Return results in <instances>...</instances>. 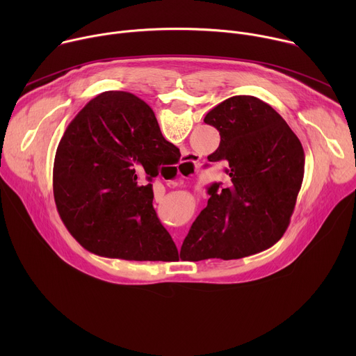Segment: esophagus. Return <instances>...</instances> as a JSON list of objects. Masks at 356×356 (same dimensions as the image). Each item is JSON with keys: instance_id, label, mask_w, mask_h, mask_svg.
<instances>
[{"instance_id": "esophagus-1", "label": "esophagus", "mask_w": 356, "mask_h": 356, "mask_svg": "<svg viewBox=\"0 0 356 356\" xmlns=\"http://www.w3.org/2000/svg\"><path fill=\"white\" fill-rule=\"evenodd\" d=\"M197 162L198 161L194 154H184L183 161L177 168V175H180V177L193 176V173H195L197 170Z\"/></svg>"}]
</instances>
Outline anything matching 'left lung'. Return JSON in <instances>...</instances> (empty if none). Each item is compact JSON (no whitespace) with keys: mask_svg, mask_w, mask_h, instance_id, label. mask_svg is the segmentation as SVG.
Returning <instances> with one entry per match:
<instances>
[{"mask_svg":"<svg viewBox=\"0 0 356 356\" xmlns=\"http://www.w3.org/2000/svg\"><path fill=\"white\" fill-rule=\"evenodd\" d=\"M204 122L221 136L207 159L225 161L231 183L209 187V204L181 249L194 261L255 255L273 246L289 227L304 176V149L287 122L252 95L227 98Z\"/></svg>","mask_w":356,"mask_h":356,"instance_id":"left-lung-1","label":"left lung"}]
</instances>
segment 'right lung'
Here are the masks:
<instances>
[{
	"label": "right lung",
	"mask_w": 356,
	"mask_h": 356,
	"mask_svg": "<svg viewBox=\"0 0 356 356\" xmlns=\"http://www.w3.org/2000/svg\"><path fill=\"white\" fill-rule=\"evenodd\" d=\"M179 159V147L163 138L143 99L127 91L101 92L59 142L54 165L58 213L97 255L159 261L162 248L176 246L152 206V184H140L139 176L150 181Z\"/></svg>",
	"instance_id": "add662e5"
}]
</instances>
